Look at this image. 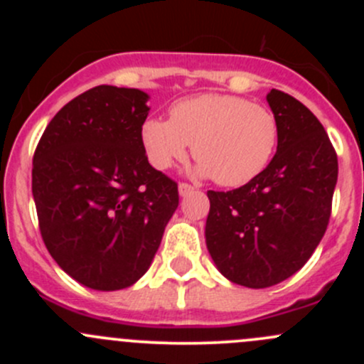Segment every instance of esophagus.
I'll return each instance as SVG.
<instances>
[{
  "instance_id": "34e87169",
  "label": "esophagus",
  "mask_w": 364,
  "mask_h": 364,
  "mask_svg": "<svg viewBox=\"0 0 364 364\" xmlns=\"http://www.w3.org/2000/svg\"><path fill=\"white\" fill-rule=\"evenodd\" d=\"M192 192H193V186L190 185V183H179V196L185 197Z\"/></svg>"
}]
</instances>
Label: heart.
<instances>
[{"mask_svg":"<svg viewBox=\"0 0 364 364\" xmlns=\"http://www.w3.org/2000/svg\"><path fill=\"white\" fill-rule=\"evenodd\" d=\"M141 137L149 164L159 171L185 160L192 146L199 174L222 186H241L273 160L280 127L266 105L236 95L204 93L176 102L168 121L146 119Z\"/></svg>","mask_w":364,"mask_h":364,"instance_id":"heart-1","label":"heart"}]
</instances>
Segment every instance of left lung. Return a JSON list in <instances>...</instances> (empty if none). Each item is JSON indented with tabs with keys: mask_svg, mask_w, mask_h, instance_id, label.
<instances>
[{
	"mask_svg": "<svg viewBox=\"0 0 364 364\" xmlns=\"http://www.w3.org/2000/svg\"><path fill=\"white\" fill-rule=\"evenodd\" d=\"M277 155L247 185L208 190L205 245L220 273L264 289L287 280L321 243L338 179V159L321 121L299 100L271 90Z\"/></svg>",
	"mask_w": 364,
	"mask_h": 364,
	"instance_id": "1",
	"label": "left lung"
}]
</instances>
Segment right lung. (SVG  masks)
<instances>
[{
	"label": "right lung",
	"instance_id": "right-lung-1",
	"mask_svg": "<svg viewBox=\"0 0 364 364\" xmlns=\"http://www.w3.org/2000/svg\"><path fill=\"white\" fill-rule=\"evenodd\" d=\"M148 95L97 86L70 100L33 156L38 227L58 266L95 291L130 287L151 266L179 204L178 183L149 165Z\"/></svg>",
	"mask_w": 364,
	"mask_h": 364
}]
</instances>
